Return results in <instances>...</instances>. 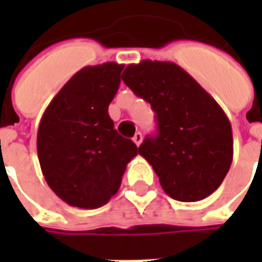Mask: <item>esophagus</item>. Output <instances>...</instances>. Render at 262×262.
Returning a JSON list of instances; mask_svg holds the SVG:
<instances>
[{"label": "esophagus", "mask_w": 262, "mask_h": 262, "mask_svg": "<svg viewBox=\"0 0 262 262\" xmlns=\"http://www.w3.org/2000/svg\"><path fill=\"white\" fill-rule=\"evenodd\" d=\"M133 142L136 143L137 146H140V143L143 142V135H142V133H140V132H137L136 135L133 136Z\"/></svg>", "instance_id": "obj_1"}]
</instances>
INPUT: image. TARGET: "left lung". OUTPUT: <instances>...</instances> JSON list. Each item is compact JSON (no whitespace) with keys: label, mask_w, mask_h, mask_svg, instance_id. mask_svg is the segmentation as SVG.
<instances>
[{"label":"left lung","mask_w":262,"mask_h":262,"mask_svg":"<svg viewBox=\"0 0 262 262\" xmlns=\"http://www.w3.org/2000/svg\"><path fill=\"white\" fill-rule=\"evenodd\" d=\"M122 80L156 112L157 135L139 154L176 201L196 202L213 193L233 161V133L220 105L176 63L143 60Z\"/></svg>","instance_id":"left-lung-1"}]
</instances>
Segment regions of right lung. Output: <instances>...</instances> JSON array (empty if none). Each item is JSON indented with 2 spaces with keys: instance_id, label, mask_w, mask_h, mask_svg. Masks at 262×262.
<instances>
[{
  "instance_id": "right-lung-1",
  "label": "right lung",
  "mask_w": 262,
  "mask_h": 262,
  "mask_svg": "<svg viewBox=\"0 0 262 262\" xmlns=\"http://www.w3.org/2000/svg\"><path fill=\"white\" fill-rule=\"evenodd\" d=\"M122 70L114 61L81 69L40 119V168L52 191L70 206H103L118 192L126 165L139 153L135 143L114 129L108 114Z\"/></svg>"
}]
</instances>
